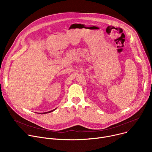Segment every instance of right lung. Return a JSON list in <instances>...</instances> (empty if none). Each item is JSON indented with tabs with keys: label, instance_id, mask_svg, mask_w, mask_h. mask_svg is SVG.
<instances>
[{
	"label": "right lung",
	"instance_id": "1",
	"mask_svg": "<svg viewBox=\"0 0 152 152\" xmlns=\"http://www.w3.org/2000/svg\"><path fill=\"white\" fill-rule=\"evenodd\" d=\"M54 110H55H55H52V111H49V112H46V113H42V114H47V113H50V112H52V111H53Z\"/></svg>",
	"mask_w": 152,
	"mask_h": 152
}]
</instances>
